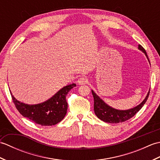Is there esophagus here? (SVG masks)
Listing matches in <instances>:
<instances>
[{"mask_svg":"<svg viewBox=\"0 0 160 160\" xmlns=\"http://www.w3.org/2000/svg\"><path fill=\"white\" fill-rule=\"evenodd\" d=\"M78 84H80V85H83V84H85L87 83V79L84 77H80L79 79L78 80Z\"/></svg>","mask_w":160,"mask_h":160,"instance_id":"1","label":"esophagus"}]
</instances>
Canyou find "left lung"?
<instances>
[{
	"instance_id": "8db88e82",
	"label": "left lung",
	"mask_w": 160,
	"mask_h": 160,
	"mask_svg": "<svg viewBox=\"0 0 160 160\" xmlns=\"http://www.w3.org/2000/svg\"><path fill=\"white\" fill-rule=\"evenodd\" d=\"M138 49L142 51L145 54L149 63H150L147 52H146V51L143 47L140 45H139ZM91 92H92L94 99V112L95 114L96 115V116L100 120L105 122H108V123L111 124H117L119 123V122H123L129 120L132 117H133L141 109L142 107L144 106V104L148 99L149 93H150V89H149V91L148 92L147 96L144 98V100L140 104H138L135 107L127 110H118L116 109V108L111 107L106 102H104V100H102L93 90H91Z\"/></svg>"
}]
</instances>
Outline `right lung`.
<instances>
[{
	"label": "right lung",
	"instance_id": "obj_1",
	"mask_svg": "<svg viewBox=\"0 0 160 160\" xmlns=\"http://www.w3.org/2000/svg\"><path fill=\"white\" fill-rule=\"evenodd\" d=\"M75 87V83L64 87L49 99L36 104L21 102L13 97L11 91L10 93L16 108L23 117L41 126H52L62 120L65 116L68 107L66 96Z\"/></svg>",
	"mask_w": 160,
	"mask_h": 160
}]
</instances>
